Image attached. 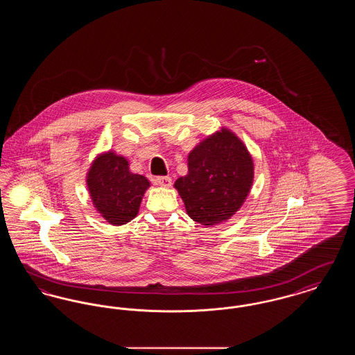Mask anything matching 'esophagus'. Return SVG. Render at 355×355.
<instances>
[{"label": "esophagus", "instance_id": "1", "mask_svg": "<svg viewBox=\"0 0 355 355\" xmlns=\"http://www.w3.org/2000/svg\"><path fill=\"white\" fill-rule=\"evenodd\" d=\"M155 184L161 187H170L171 186V178L169 175L166 177H157L155 178Z\"/></svg>", "mask_w": 355, "mask_h": 355}]
</instances>
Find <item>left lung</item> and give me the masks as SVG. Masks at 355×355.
I'll return each instance as SVG.
<instances>
[{
	"mask_svg": "<svg viewBox=\"0 0 355 355\" xmlns=\"http://www.w3.org/2000/svg\"><path fill=\"white\" fill-rule=\"evenodd\" d=\"M254 181V161L238 135L222 126L187 155V174L174 187L187 216L206 227L230 220L246 201Z\"/></svg>",
	"mask_w": 355,
	"mask_h": 355,
	"instance_id": "1",
	"label": "left lung"
}]
</instances>
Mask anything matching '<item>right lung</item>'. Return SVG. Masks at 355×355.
<instances>
[{
  "instance_id": "add662e5",
  "label": "right lung",
  "mask_w": 355,
  "mask_h": 355,
  "mask_svg": "<svg viewBox=\"0 0 355 355\" xmlns=\"http://www.w3.org/2000/svg\"><path fill=\"white\" fill-rule=\"evenodd\" d=\"M86 187L94 209L113 226L135 220L150 182L132 173L126 157L114 150L97 154L86 173Z\"/></svg>"
}]
</instances>
